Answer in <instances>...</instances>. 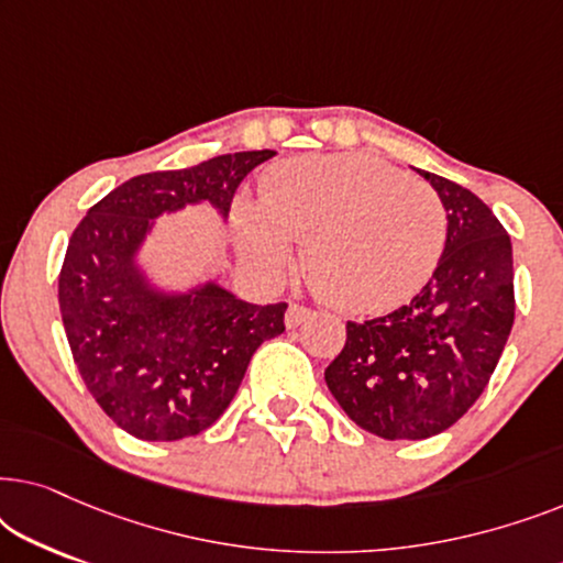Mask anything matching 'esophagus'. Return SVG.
Instances as JSON below:
<instances>
[{"mask_svg":"<svg viewBox=\"0 0 563 563\" xmlns=\"http://www.w3.org/2000/svg\"><path fill=\"white\" fill-rule=\"evenodd\" d=\"M310 318H312L310 307L291 302V305L287 307V314H284V322H287V328H297V325H302V322L310 320Z\"/></svg>","mask_w":563,"mask_h":563,"instance_id":"34e87169","label":"esophagus"}]
</instances>
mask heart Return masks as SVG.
<instances>
[{
	"label": "heart",
	"mask_w": 563,
	"mask_h": 563,
	"mask_svg": "<svg viewBox=\"0 0 563 563\" xmlns=\"http://www.w3.org/2000/svg\"><path fill=\"white\" fill-rule=\"evenodd\" d=\"M233 230L258 274H282L297 243L320 299L349 312H387L435 272L449 218L426 181L353 153L276 166L261 181V205H235Z\"/></svg>",
	"instance_id": "obj_1"
}]
</instances>
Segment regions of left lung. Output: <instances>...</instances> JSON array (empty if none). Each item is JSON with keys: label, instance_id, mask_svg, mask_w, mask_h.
I'll use <instances>...</instances> for the list:
<instances>
[{"label": "left lung", "instance_id": "left-lung-1", "mask_svg": "<svg viewBox=\"0 0 563 563\" xmlns=\"http://www.w3.org/2000/svg\"><path fill=\"white\" fill-rule=\"evenodd\" d=\"M449 218L445 249L420 295L345 325L325 368L330 395L384 441H422L466 415L503 356L515 320L512 243L474 191L422 172Z\"/></svg>", "mask_w": 563, "mask_h": 563}]
</instances>
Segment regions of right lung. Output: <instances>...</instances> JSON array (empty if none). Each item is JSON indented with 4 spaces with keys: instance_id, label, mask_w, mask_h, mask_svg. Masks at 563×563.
Returning <instances> with one entry per match:
<instances>
[{
    "instance_id": "add662e5",
    "label": "right lung",
    "mask_w": 563,
    "mask_h": 563,
    "mask_svg": "<svg viewBox=\"0 0 563 563\" xmlns=\"http://www.w3.org/2000/svg\"><path fill=\"white\" fill-rule=\"evenodd\" d=\"M272 156L225 153L133 176L99 199L68 241L58 305L74 364L107 418L141 441H181L210 428L258 345L284 333L287 302H243L214 282L164 291L135 261L164 212L207 202L228 218L235 189Z\"/></svg>"
}]
</instances>
